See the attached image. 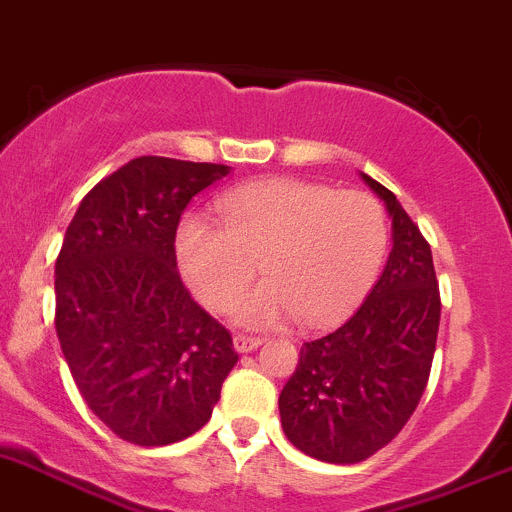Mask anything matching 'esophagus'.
<instances>
[{"label": "esophagus", "mask_w": 512, "mask_h": 512, "mask_svg": "<svg viewBox=\"0 0 512 512\" xmlns=\"http://www.w3.org/2000/svg\"><path fill=\"white\" fill-rule=\"evenodd\" d=\"M261 345V337L254 335H234V350L236 352H251Z\"/></svg>", "instance_id": "obj_1"}]
</instances>
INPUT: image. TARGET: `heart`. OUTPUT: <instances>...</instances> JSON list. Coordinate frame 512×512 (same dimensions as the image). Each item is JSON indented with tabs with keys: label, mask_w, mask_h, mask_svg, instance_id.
<instances>
[{
	"label": "heart",
	"mask_w": 512,
	"mask_h": 512,
	"mask_svg": "<svg viewBox=\"0 0 512 512\" xmlns=\"http://www.w3.org/2000/svg\"><path fill=\"white\" fill-rule=\"evenodd\" d=\"M217 212L219 224L199 214L179 221L175 258L194 295L219 313L249 288L258 261L266 281L234 308L246 328L288 315L305 328L335 323L370 288L387 249L382 209L352 189L261 179L226 192Z\"/></svg>",
	"instance_id": "heart-1"
}]
</instances>
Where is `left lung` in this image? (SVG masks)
<instances>
[{
  "instance_id": "obj_1",
  "label": "left lung",
  "mask_w": 512,
  "mask_h": 512,
  "mask_svg": "<svg viewBox=\"0 0 512 512\" xmlns=\"http://www.w3.org/2000/svg\"><path fill=\"white\" fill-rule=\"evenodd\" d=\"M362 179L392 217L387 266L347 323L300 347L278 397L288 441L325 463L365 461L404 429L429 382L441 318L429 241L387 187Z\"/></svg>"
}]
</instances>
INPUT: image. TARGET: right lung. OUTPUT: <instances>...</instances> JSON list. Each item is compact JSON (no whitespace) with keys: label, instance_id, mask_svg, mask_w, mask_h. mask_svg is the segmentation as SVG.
I'll list each match as a JSON object with an SVG mask.
<instances>
[{"label":"right lung","instance_id":"right-lung-1","mask_svg":"<svg viewBox=\"0 0 512 512\" xmlns=\"http://www.w3.org/2000/svg\"><path fill=\"white\" fill-rule=\"evenodd\" d=\"M231 167L135 157L83 197L56 258V335L113 434L167 446L202 429L236 365L229 330L184 288L179 217Z\"/></svg>","mask_w":512,"mask_h":512}]
</instances>
